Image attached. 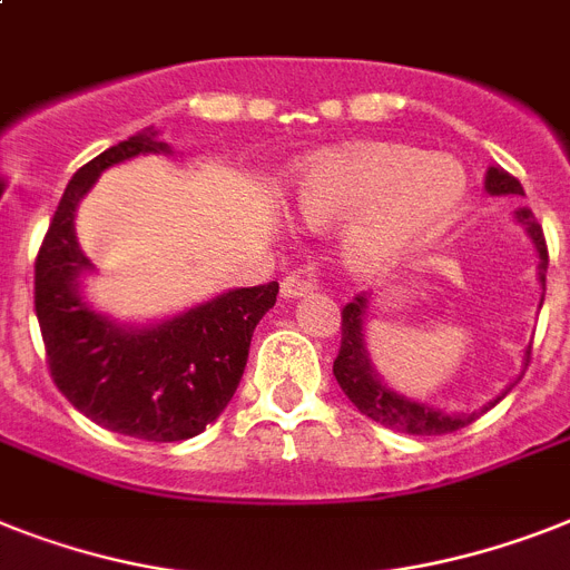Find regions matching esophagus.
Returning a JSON list of instances; mask_svg holds the SVG:
<instances>
[{
	"instance_id": "34e87169",
	"label": "esophagus",
	"mask_w": 570,
	"mask_h": 570,
	"mask_svg": "<svg viewBox=\"0 0 570 570\" xmlns=\"http://www.w3.org/2000/svg\"><path fill=\"white\" fill-rule=\"evenodd\" d=\"M307 293H313V281L301 275H289L284 277V284H281V298L293 301V298H304Z\"/></svg>"
}]
</instances>
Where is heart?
Listing matches in <instances>:
<instances>
[{
    "mask_svg": "<svg viewBox=\"0 0 570 570\" xmlns=\"http://www.w3.org/2000/svg\"><path fill=\"white\" fill-rule=\"evenodd\" d=\"M286 210L309 230H336L342 269L386 277L456 225L469 202L460 160L392 142L318 151L286 178Z\"/></svg>",
    "mask_w": 570,
    "mask_h": 570,
    "instance_id": "b5f03b06",
    "label": "heart"
}]
</instances>
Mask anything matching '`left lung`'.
<instances>
[{"label": "left lung", "mask_w": 570, "mask_h": 570, "mask_svg": "<svg viewBox=\"0 0 570 570\" xmlns=\"http://www.w3.org/2000/svg\"><path fill=\"white\" fill-rule=\"evenodd\" d=\"M483 187L489 196H524V187L507 169H501V166H489L485 169ZM515 222L527 230V237H530V243L535 248V257H539L535 281L541 286V301H544V272H548V245H544V237H541V225L535 222L533 210L518 207ZM365 316H368V298H363V295L342 309V345L340 357L333 360V377L342 386V392L348 395L351 404L357 406L360 413L368 415L372 421L383 424V428L397 430V433H410V436H442V433H453V430L469 428L471 421L480 419L489 406L498 404L515 386V383H510L489 404H483L480 410H465V413H448V410H439V406L428 404V401H419V397H410L404 392L392 390L390 383L377 374V368L372 363V354H368ZM527 363H530V351H524V368Z\"/></svg>", "instance_id": "obj_1"}]
</instances>
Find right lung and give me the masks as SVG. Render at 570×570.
<instances>
[{
  "label": "right lung",
  "mask_w": 570,
  "mask_h": 570,
  "mask_svg": "<svg viewBox=\"0 0 570 570\" xmlns=\"http://www.w3.org/2000/svg\"><path fill=\"white\" fill-rule=\"evenodd\" d=\"M140 155H173V146L142 128L72 175L37 254L35 309L55 383L78 413L122 436L180 442L198 436L234 397L254 327L275 307L277 281L225 289L142 325L92 307L85 277L96 266L78 245V205L105 169Z\"/></svg>",
  "instance_id": "1"
}]
</instances>
